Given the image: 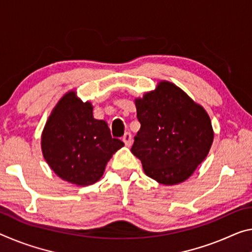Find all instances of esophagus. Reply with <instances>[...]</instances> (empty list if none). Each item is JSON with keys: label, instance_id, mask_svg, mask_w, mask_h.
<instances>
[{"label": "esophagus", "instance_id": "esophagus-1", "mask_svg": "<svg viewBox=\"0 0 252 252\" xmlns=\"http://www.w3.org/2000/svg\"><path fill=\"white\" fill-rule=\"evenodd\" d=\"M122 140H123V142H125V145L126 147H130L131 143H132V135H131L130 132H126V133H125V135H123Z\"/></svg>", "mask_w": 252, "mask_h": 252}]
</instances>
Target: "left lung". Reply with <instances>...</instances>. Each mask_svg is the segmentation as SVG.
Segmentation results:
<instances>
[{"instance_id":"8db88e82","label":"left lung","mask_w":252,"mask_h":252,"mask_svg":"<svg viewBox=\"0 0 252 252\" xmlns=\"http://www.w3.org/2000/svg\"><path fill=\"white\" fill-rule=\"evenodd\" d=\"M135 106L141 126L131 153L156 182H184L212 146V125L205 110L168 82H160L155 91L135 99Z\"/></svg>"}]
</instances>
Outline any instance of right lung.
<instances>
[{
    "label": "right lung",
    "instance_id": "1",
    "mask_svg": "<svg viewBox=\"0 0 252 252\" xmlns=\"http://www.w3.org/2000/svg\"><path fill=\"white\" fill-rule=\"evenodd\" d=\"M125 146L112 138L107 123L93 118L90 102L74 92L63 96L48 119L42 132V154L59 177L87 186L96 183L115 151Z\"/></svg>",
    "mask_w": 252,
    "mask_h": 252
}]
</instances>
